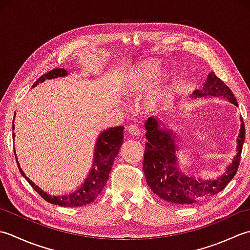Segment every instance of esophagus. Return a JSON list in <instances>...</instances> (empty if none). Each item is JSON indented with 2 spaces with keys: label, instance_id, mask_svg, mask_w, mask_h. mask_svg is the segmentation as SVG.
Here are the masks:
<instances>
[{
  "label": "esophagus",
  "instance_id": "esophagus-1",
  "mask_svg": "<svg viewBox=\"0 0 250 250\" xmlns=\"http://www.w3.org/2000/svg\"><path fill=\"white\" fill-rule=\"evenodd\" d=\"M127 131H128V134L131 136H140L141 135L140 127L137 125H129L128 127H127Z\"/></svg>",
  "mask_w": 250,
  "mask_h": 250
}]
</instances>
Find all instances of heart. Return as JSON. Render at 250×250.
Segmentation results:
<instances>
[{"mask_svg": "<svg viewBox=\"0 0 250 250\" xmlns=\"http://www.w3.org/2000/svg\"><path fill=\"white\" fill-rule=\"evenodd\" d=\"M160 71V64L153 62V61H146V62L139 65L134 74H131L130 82L127 88V93L135 94L140 93L144 90L147 84L155 78V75ZM168 88V79L162 78L157 81L154 88L152 89L149 95L146 96V106L147 110H154L164 99V97L167 94Z\"/></svg>", "mask_w": 250, "mask_h": 250, "instance_id": "heart-1", "label": "heart"}]
</instances>
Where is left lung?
Masks as SVG:
<instances>
[{"mask_svg": "<svg viewBox=\"0 0 250 250\" xmlns=\"http://www.w3.org/2000/svg\"><path fill=\"white\" fill-rule=\"evenodd\" d=\"M223 97L237 105L230 87L211 72L201 89L193 91L192 98L200 97ZM146 129L144 171L146 183L156 195L175 205H190L209 198L221 192L235 176L245 141V125L241 118V129L236 140V155L227 167L225 174L216 180L194 179L183 175L177 166L176 151L178 146L169 129L161 128V122L151 116L146 122Z\"/></svg>", "mask_w": 250, "mask_h": 250, "instance_id": "left-lung-1", "label": "left lung"}]
</instances>
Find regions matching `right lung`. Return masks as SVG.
Instances as JSON below:
<instances>
[{
  "mask_svg": "<svg viewBox=\"0 0 250 250\" xmlns=\"http://www.w3.org/2000/svg\"><path fill=\"white\" fill-rule=\"evenodd\" d=\"M68 74L67 70L56 68L48 73L44 74L37 80V82L33 84L32 87H35L39 83L44 82L45 80H50L55 78H59V76H65ZM13 129H15L14 122H13ZM124 127L123 126H116L112 127L106 130L100 132L97 140V144L95 146V153H94V162L93 167L89 171V174L86 178L82 187L79 188L72 193H68L65 195H50L47 192L43 191L42 189L32 182L29 178L24 175L17 160L16 151L15 152V157H16V162L19 168L20 174H21L25 180L29 182L33 189L39 193V195L42 196L45 201L54 204V205H59L63 207H79L84 206L90 204L94 200H96L98 195L103 191L105 186L106 181L109 179V175L111 171V167L113 165V161L115 156L119 154L120 147L123 144L124 139ZM13 139H15V134L13 132Z\"/></svg>",
  "mask_w": 250,
  "mask_h": 250,
  "instance_id": "obj_1",
  "label": "right lung"
}]
</instances>
